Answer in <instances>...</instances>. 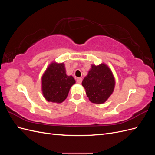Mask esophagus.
I'll use <instances>...</instances> for the list:
<instances>
[{"label": "esophagus", "mask_w": 155, "mask_h": 155, "mask_svg": "<svg viewBox=\"0 0 155 155\" xmlns=\"http://www.w3.org/2000/svg\"><path fill=\"white\" fill-rule=\"evenodd\" d=\"M76 81H77L78 83L81 84V82H82V78H77Z\"/></svg>", "instance_id": "34e87169"}]
</instances>
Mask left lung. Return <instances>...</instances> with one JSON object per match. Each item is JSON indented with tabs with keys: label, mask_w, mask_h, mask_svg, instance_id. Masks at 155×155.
Listing matches in <instances>:
<instances>
[{
	"label": "left lung",
	"mask_w": 155,
	"mask_h": 155,
	"mask_svg": "<svg viewBox=\"0 0 155 155\" xmlns=\"http://www.w3.org/2000/svg\"><path fill=\"white\" fill-rule=\"evenodd\" d=\"M82 85L92 103H105L113 92L115 79L111 70L104 63L98 66L92 64L87 76L83 79Z\"/></svg>",
	"instance_id": "left-lung-1"
}]
</instances>
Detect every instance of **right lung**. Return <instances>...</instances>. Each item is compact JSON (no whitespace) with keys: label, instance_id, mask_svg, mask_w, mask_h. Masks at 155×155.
<instances>
[{"label":"right lung","instance_id":"right-lung-1","mask_svg":"<svg viewBox=\"0 0 155 155\" xmlns=\"http://www.w3.org/2000/svg\"><path fill=\"white\" fill-rule=\"evenodd\" d=\"M76 81L66 74L64 63H51L42 77V91L48 101L62 103Z\"/></svg>","mask_w":155,"mask_h":155}]
</instances>
